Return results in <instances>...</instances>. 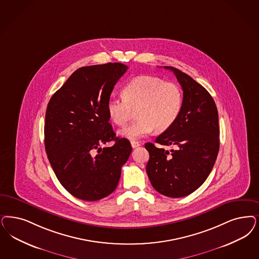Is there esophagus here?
I'll return each instance as SVG.
<instances>
[{
	"instance_id": "34e87169",
	"label": "esophagus",
	"mask_w": 259,
	"mask_h": 259,
	"mask_svg": "<svg viewBox=\"0 0 259 259\" xmlns=\"http://www.w3.org/2000/svg\"><path fill=\"white\" fill-rule=\"evenodd\" d=\"M131 145H132L133 148H136V147L140 146L141 143H139V142H136V141H131Z\"/></svg>"
}]
</instances>
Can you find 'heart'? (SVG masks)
Listing matches in <instances>:
<instances>
[{
	"mask_svg": "<svg viewBox=\"0 0 259 259\" xmlns=\"http://www.w3.org/2000/svg\"><path fill=\"white\" fill-rule=\"evenodd\" d=\"M123 98H110L107 113L118 126L124 125L134 115L137 119L124 127L119 134L129 140L143 138L155 129L161 133L177 120L183 92L174 82H165L154 76H139L128 82L122 90Z\"/></svg>",
	"mask_w": 259,
	"mask_h": 259,
	"instance_id": "1",
	"label": "heart"
}]
</instances>
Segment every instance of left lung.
Listing matches in <instances>:
<instances>
[{
	"instance_id": "obj_1",
	"label": "left lung",
	"mask_w": 259,
	"mask_h": 259,
	"mask_svg": "<svg viewBox=\"0 0 259 259\" xmlns=\"http://www.w3.org/2000/svg\"><path fill=\"white\" fill-rule=\"evenodd\" d=\"M164 68L176 75L184 98L177 120L155 142L176 149L168 151L145 143L149 152L146 172L159 193L180 198L200 188L213 167L220 146L218 111L202 85L176 68Z\"/></svg>"
}]
</instances>
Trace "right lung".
Instances as JSON below:
<instances>
[{
  "label": "right lung",
  "mask_w": 259,
  "mask_h": 259,
  "mask_svg": "<svg viewBox=\"0 0 259 259\" xmlns=\"http://www.w3.org/2000/svg\"><path fill=\"white\" fill-rule=\"evenodd\" d=\"M121 63L82 67L50 99L45 120L48 159L60 184L72 196L98 201L117 187L132 146L116 138L107 101L127 71ZM114 140L111 148L100 146ZM98 153L94 154V151Z\"/></svg>",
  "instance_id": "1"
}]
</instances>
